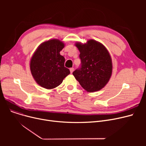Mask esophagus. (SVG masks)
<instances>
[{
  "label": "esophagus",
  "instance_id": "34e87169",
  "mask_svg": "<svg viewBox=\"0 0 146 146\" xmlns=\"http://www.w3.org/2000/svg\"><path fill=\"white\" fill-rule=\"evenodd\" d=\"M70 73H72L73 72V71H74V68H73V67L70 68Z\"/></svg>",
  "mask_w": 146,
  "mask_h": 146
}]
</instances>
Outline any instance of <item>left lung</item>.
<instances>
[{"label": "left lung", "mask_w": 146, "mask_h": 146, "mask_svg": "<svg viewBox=\"0 0 146 146\" xmlns=\"http://www.w3.org/2000/svg\"><path fill=\"white\" fill-rule=\"evenodd\" d=\"M80 51V67L73 74L82 87L89 92L101 90L109 81L112 74V60L104 46L95 40L86 44L76 43Z\"/></svg>", "instance_id": "left-lung-1"}]
</instances>
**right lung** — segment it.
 <instances>
[{"label":"right lung","mask_w":146,"mask_h":146,"mask_svg":"<svg viewBox=\"0 0 146 146\" xmlns=\"http://www.w3.org/2000/svg\"><path fill=\"white\" fill-rule=\"evenodd\" d=\"M64 44L58 40L41 44L35 52L30 63V69L35 81L48 89L55 88L70 73L64 67L65 58L60 54Z\"/></svg>","instance_id":"add662e5"}]
</instances>
